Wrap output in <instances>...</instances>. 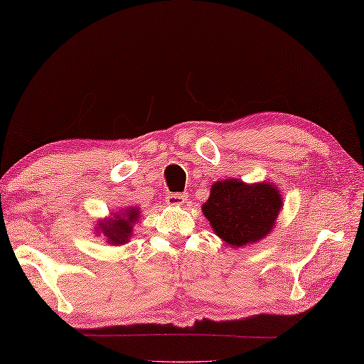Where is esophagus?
<instances>
[{
	"mask_svg": "<svg viewBox=\"0 0 364 364\" xmlns=\"http://www.w3.org/2000/svg\"><path fill=\"white\" fill-rule=\"evenodd\" d=\"M187 198L188 195L186 193H169L166 196V201H168V205L171 206H182L187 201Z\"/></svg>",
	"mask_w": 364,
	"mask_h": 364,
	"instance_id": "1",
	"label": "esophagus"
}]
</instances>
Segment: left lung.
<instances>
[{
    "label": "left lung",
    "mask_w": 364,
    "mask_h": 364,
    "mask_svg": "<svg viewBox=\"0 0 364 364\" xmlns=\"http://www.w3.org/2000/svg\"><path fill=\"white\" fill-rule=\"evenodd\" d=\"M282 208V195L269 182L245 183L225 178L213 183L201 206L218 237L232 247L256 243L269 234Z\"/></svg>",
    "instance_id": "obj_1"
}]
</instances>
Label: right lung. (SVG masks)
<instances>
[{
	"label": "right lung",
	"instance_id": "add662e5",
	"mask_svg": "<svg viewBox=\"0 0 364 364\" xmlns=\"http://www.w3.org/2000/svg\"><path fill=\"white\" fill-rule=\"evenodd\" d=\"M139 208H127L121 213H114L112 218L98 221L97 230L106 237V242L111 245H124L132 235L134 224L139 221Z\"/></svg>",
	"mask_w": 364,
	"mask_h": 364
}]
</instances>
